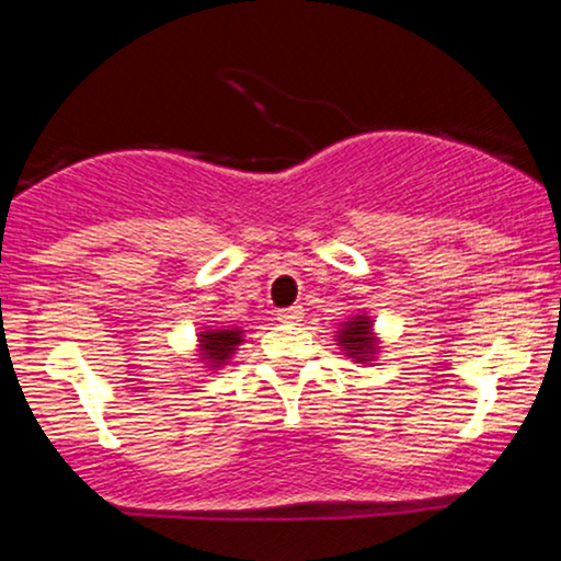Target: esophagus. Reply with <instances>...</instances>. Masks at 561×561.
<instances>
[{"mask_svg":"<svg viewBox=\"0 0 561 561\" xmlns=\"http://www.w3.org/2000/svg\"><path fill=\"white\" fill-rule=\"evenodd\" d=\"M276 319L282 321V324H298L302 319V308L300 306H293V308H282L279 313H276Z\"/></svg>","mask_w":561,"mask_h":561,"instance_id":"34e87169","label":"esophagus"}]
</instances>
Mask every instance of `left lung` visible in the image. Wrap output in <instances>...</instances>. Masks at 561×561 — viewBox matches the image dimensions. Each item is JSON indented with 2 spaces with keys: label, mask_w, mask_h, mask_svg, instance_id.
<instances>
[{
  "label": "left lung",
  "mask_w": 561,
  "mask_h": 561,
  "mask_svg": "<svg viewBox=\"0 0 561 561\" xmlns=\"http://www.w3.org/2000/svg\"><path fill=\"white\" fill-rule=\"evenodd\" d=\"M334 340H337L340 351L356 364H375L379 358V351H382V340L375 332V319L366 311L347 317L337 327V332H334Z\"/></svg>",
  "instance_id": "1"
}]
</instances>
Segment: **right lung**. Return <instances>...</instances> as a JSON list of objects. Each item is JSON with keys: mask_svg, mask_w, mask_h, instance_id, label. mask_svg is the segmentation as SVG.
Returning a JSON list of instances; mask_svg holds the SVG:
<instances>
[{"mask_svg": "<svg viewBox=\"0 0 561 561\" xmlns=\"http://www.w3.org/2000/svg\"><path fill=\"white\" fill-rule=\"evenodd\" d=\"M242 327H203L197 332V347H195V362L203 364V369L218 371L221 366L231 362L240 345L244 343Z\"/></svg>", "mask_w": 561, "mask_h": 561, "instance_id": "right-lung-1", "label": "right lung"}]
</instances>
